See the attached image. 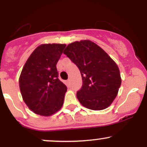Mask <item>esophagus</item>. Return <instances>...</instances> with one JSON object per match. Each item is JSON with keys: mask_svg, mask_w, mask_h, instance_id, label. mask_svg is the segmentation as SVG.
Instances as JSON below:
<instances>
[{"mask_svg": "<svg viewBox=\"0 0 147 147\" xmlns=\"http://www.w3.org/2000/svg\"><path fill=\"white\" fill-rule=\"evenodd\" d=\"M67 82H68V84H70V82H71V80H70V79H68V81H67Z\"/></svg>", "mask_w": 147, "mask_h": 147, "instance_id": "obj_1", "label": "esophagus"}]
</instances>
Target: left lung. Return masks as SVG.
Wrapping results in <instances>:
<instances>
[{"label": "left lung", "instance_id": "8db88e82", "mask_svg": "<svg viewBox=\"0 0 147 147\" xmlns=\"http://www.w3.org/2000/svg\"><path fill=\"white\" fill-rule=\"evenodd\" d=\"M63 53L80 70L83 84L77 92L79 102L94 111L109 107L117 96L122 82L115 62L89 40L70 43Z\"/></svg>", "mask_w": 147, "mask_h": 147}]
</instances>
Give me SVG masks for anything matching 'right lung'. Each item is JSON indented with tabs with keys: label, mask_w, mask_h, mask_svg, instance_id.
<instances>
[{
	"label": "right lung",
	"mask_w": 147,
	"mask_h": 147,
	"mask_svg": "<svg viewBox=\"0 0 147 147\" xmlns=\"http://www.w3.org/2000/svg\"><path fill=\"white\" fill-rule=\"evenodd\" d=\"M65 44H42L34 50L19 78L22 97L34 113L50 116L63 104L66 86L59 79L57 63Z\"/></svg>",
	"instance_id": "right-lung-1"
}]
</instances>
